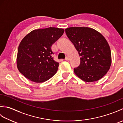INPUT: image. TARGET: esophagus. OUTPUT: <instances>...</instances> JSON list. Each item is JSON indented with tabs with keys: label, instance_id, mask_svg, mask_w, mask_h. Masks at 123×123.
Segmentation results:
<instances>
[{
	"label": "esophagus",
	"instance_id": "esophagus-1",
	"mask_svg": "<svg viewBox=\"0 0 123 123\" xmlns=\"http://www.w3.org/2000/svg\"><path fill=\"white\" fill-rule=\"evenodd\" d=\"M64 60H66V61H68V60H70V58H69V57L68 56H67V57H66V58H65Z\"/></svg>",
	"mask_w": 123,
	"mask_h": 123
}]
</instances>
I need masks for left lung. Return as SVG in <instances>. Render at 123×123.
Segmentation results:
<instances>
[{
	"mask_svg": "<svg viewBox=\"0 0 123 123\" xmlns=\"http://www.w3.org/2000/svg\"><path fill=\"white\" fill-rule=\"evenodd\" d=\"M66 33L80 56V66L74 69L75 75L88 82L103 78L111 64L110 46L104 36L90 27H69Z\"/></svg>",
	"mask_w": 123,
	"mask_h": 123,
	"instance_id": "8db88e82",
	"label": "left lung"
}]
</instances>
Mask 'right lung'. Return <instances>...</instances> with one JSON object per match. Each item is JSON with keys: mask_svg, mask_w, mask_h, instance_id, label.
Here are the masks:
<instances>
[{"mask_svg": "<svg viewBox=\"0 0 123 123\" xmlns=\"http://www.w3.org/2000/svg\"><path fill=\"white\" fill-rule=\"evenodd\" d=\"M63 28L49 27L31 31L18 46L17 67L27 79L36 83L45 82L56 74L59 63L52 54L53 44L63 35Z\"/></svg>", "mask_w": 123, "mask_h": 123, "instance_id": "obj_1", "label": "right lung"}]
</instances>
